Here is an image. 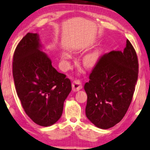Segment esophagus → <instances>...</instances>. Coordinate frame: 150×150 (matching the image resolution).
Returning a JSON list of instances; mask_svg holds the SVG:
<instances>
[{
    "label": "esophagus",
    "mask_w": 150,
    "mask_h": 150,
    "mask_svg": "<svg viewBox=\"0 0 150 150\" xmlns=\"http://www.w3.org/2000/svg\"><path fill=\"white\" fill-rule=\"evenodd\" d=\"M72 90L74 91H78L82 88V85L80 80H75L72 82Z\"/></svg>",
    "instance_id": "1"
}]
</instances>
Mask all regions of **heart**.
<instances>
[{
	"label": "heart",
	"instance_id": "obj_1",
	"mask_svg": "<svg viewBox=\"0 0 150 150\" xmlns=\"http://www.w3.org/2000/svg\"><path fill=\"white\" fill-rule=\"evenodd\" d=\"M63 57L64 59H68L69 58V55L66 53H64L63 54ZM99 59V55L98 54L96 53H91L87 56H86V57L84 58V64L86 67H93L94 66L95 64H97V62H98Z\"/></svg>",
	"mask_w": 150,
	"mask_h": 150
}]
</instances>
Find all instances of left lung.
Segmentation results:
<instances>
[{
    "instance_id": "8db88e82",
    "label": "left lung",
    "mask_w": 150,
    "mask_h": 150,
    "mask_svg": "<svg viewBox=\"0 0 150 150\" xmlns=\"http://www.w3.org/2000/svg\"><path fill=\"white\" fill-rule=\"evenodd\" d=\"M139 72L136 51L129 40L124 51L104 54L84 84L86 116L93 125L110 129L120 122L133 99Z\"/></svg>"
}]
</instances>
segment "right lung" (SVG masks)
<instances>
[{"instance_id": "1", "label": "right lung", "mask_w": 150, "mask_h": 150, "mask_svg": "<svg viewBox=\"0 0 150 150\" xmlns=\"http://www.w3.org/2000/svg\"><path fill=\"white\" fill-rule=\"evenodd\" d=\"M41 48L38 34L28 33L21 39L14 52L13 76L26 114L37 125L49 127L62 116L71 84Z\"/></svg>"}]
</instances>
